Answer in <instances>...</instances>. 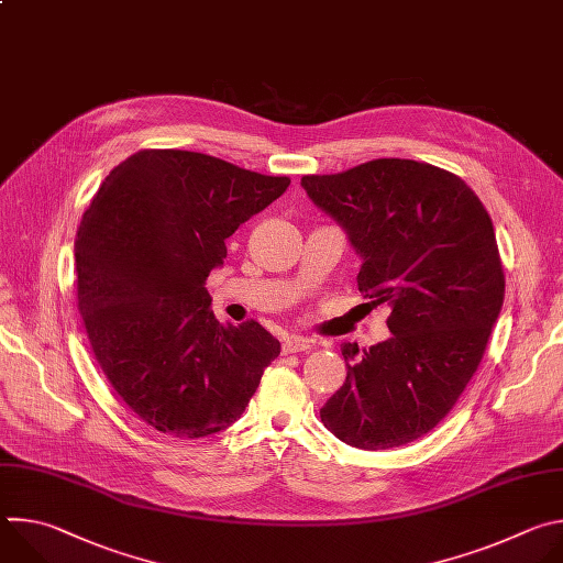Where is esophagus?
<instances>
[{
    "mask_svg": "<svg viewBox=\"0 0 563 563\" xmlns=\"http://www.w3.org/2000/svg\"><path fill=\"white\" fill-rule=\"evenodd\" d=\"M313 345L305 336H287L283 343V354H296V352H309Z\"/></svg>",
    "mask_w": 563,
    "mask_h": 563,
    "instance_id": "esophagus-1",
    "label": "esophagus"
}]
</instances>
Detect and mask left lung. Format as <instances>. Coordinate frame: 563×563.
<instances>
[{"mask_svg":"<svg viewBox=\"0 0 563 563\" xmlns=\"http://www.w3.org/2000/svg\"><path fill=\"white\" fill-rule=\"evenodd\" d=\"M300 187L345 231L363 263L358 289L391 309V339L341 347L347 376L320 421L361 450L412 443L452 410L501 313L493 220L461 178L415 159L380 157Z\"/></svg>","mask_w":563,"mask_h":563,"instance_id":"1","label":"left lung"}]
</instances>
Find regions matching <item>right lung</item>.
<instances>
[{"label":"right lung","mask_w":563,"mask_h":563,"mask_svg":"<svg viewBox=\"0 0 563 563\" xmlns=\"http://www.w3.org/2000/svg\"><path fill=\"white\" fill-rule=\"evenodd\" d=\"M289 183L205 153L140 151L85 211L77 307L104 376L157 432L200 439L229 428L280 354L256 320L218 323L205 283L227 238Z\"/></svg>","instance_id":"right-lung-1"}]
</instances>
